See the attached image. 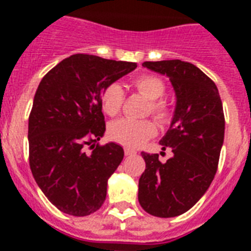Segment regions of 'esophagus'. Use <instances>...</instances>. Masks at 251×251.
Wrapping results in <instances>:
<instances>
[{
    "label": "esophagus",
    "instance_id": "1",
    "mask_svg": "<svg viewBox=\"0 0 251 251\" xmlns=\"http://www.w3.org/2000/svg\"><path fill=\"white\" fill-rule=\"evenodd\" d=\"M135 151H133V150L130 149H125V155L126 156H133V155H135Z\"/></svg>",
    "mask_w": 251,
    "mask_h": 251
}]
</instances>
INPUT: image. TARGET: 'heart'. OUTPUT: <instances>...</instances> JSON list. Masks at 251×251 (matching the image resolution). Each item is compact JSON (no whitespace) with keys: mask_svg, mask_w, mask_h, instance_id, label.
<instances>
[{"mask_svg":"<svg viewBox=\"0 0 251 251\" xmlns=\"http://www.w3.org/2000/svg\"><path fill=\"white\" fill-rule=\"evenodd\" d=\"M133 87L150 100L149 112L159 120L169 117V106L167 101L161 100L165 92L163 80L153 75H141L133 80ZM125 99V92L120 83H110L102 90L100 96V105L102 112L108 116H116L120 112ZM156 134V126L152 121H135L131 118H121L114 121L109 127V135L118 143L135 149Z\"/></svg>","mask_w":251,"mask_h":251,"instance_id":"1","label":"heart"}]
</instances>
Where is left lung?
Returning a JSON list of instances; mask_svg holds the SVG:
<instances>
[{
	"label": "left lung",
	"mask_w": 251,
	"mask_h": 251,
	"mask_svg": "<svg viewBox=\"0 0 251 251\" xmlns=\"http://www.w3.org/2000/svg\"><path fill=\"white\" fill-rule=\"evenodd\" d=\"M167 75L176 94L171 126L161 138L173 156L165 163L157 153L142 152L146 169L139 178L138 201L157 218H175L202 198L218 171L226 120L218 87L204 73L181 60L143 62Z\"/></svg>",
	"instance_id": "left-lung-1"
}]
</instances>
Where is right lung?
Listing matches in <instances>:
<instances>
[{
    "label": "right lung",
    "instance_id": "obj_1",
    "mask_svg": "<svg viewBox=\"0 0 251 251\" xmlns=\"http://www.w3.org/2000/svg\"><path fill=\"white\" fill-rule=\"evenodd\" d=\"M135 68V62L79 53L49 70L37 87L28 118L29 168L49 202L65 214L87 216L105 201L124 149L113 142L90 145L105 131L100 96Z\"/></svg>",
    "mask_w": 251,
    "mask_h": 251
}]
</instances>
